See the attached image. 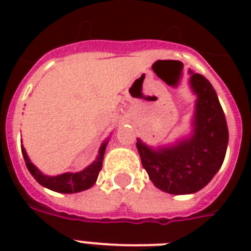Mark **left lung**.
I'll return each mask as SVG.
<instances>
[{"mask_svg": "<svg viewBox=\"0 0 251 251\" xmlns=\"http://www.w3.org/2000/svg\"><path fill=\"white\" fill-rule=\"evenodd\" d=\"M197 96L190 135L168 146L151 147L138 138L142 165L157 189L175 195L193 194L206 186L223 165L228 126L216 91L204 76L189 70Z\"/></svg>", "mask_w": 251, "mask_h": 251, "instance_id": "left-lung-1", "label": "left lung"}]
</instances>
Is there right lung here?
<instances>
[{
    "mask_svg": "<svg viewBox=\"0 0 251 251\" xmlns=\"http://www.w3.org/2000/svg\"><path fill=\"white\" fill-rule=\"evenodd\" d=\"M108 141L109 139H106L105 142L101 143L100 149H99V155L95 159L94 163L84 168L83 171L75 172V173L68 172V173H62V175L58 176H47L31 163L23 146H22V153H23V157H25L27 169L41 186L47 187L49 190L57 191V193L73 194V193H79V191L87 190V189H90L91 186L95 185L96 179H98L99 172L101 171L102 160H104V153H105Z\"/></svg>",
    "mask_w": 251,
    "mask_h": 251,
    "instance_id": "obj_1",
    "label": "right lung"
}]
</instances>
